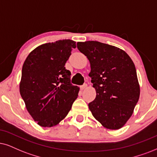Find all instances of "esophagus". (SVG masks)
Wrapping results in <instances>:
<instances>
[{"mask_svg":"<svg viewBox=\"0 0 157 157\" xmlns=\"http://www.w3.org/2000/svg\"><path fill=\"white\" fill-rule=\"evenodd\" d=\"M87 86H88V85H87V84H84V85H81L80 86V89L81 90H84V89H85L87 88Z\"/></svg>","mask_w":157,"mask_h":157,"instance_id":"1","label":"esophagus"}]
</instances>
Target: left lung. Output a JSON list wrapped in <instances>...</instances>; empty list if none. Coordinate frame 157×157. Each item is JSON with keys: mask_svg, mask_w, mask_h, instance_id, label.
I'll list each match as a JSON object with an SVG mask.
<instances>
[{"mask_svg": "<svg viewBox=\"0 0 157 157\" xmlns=\"http://www.w3.org/2000/svg\"><path fill=\"white\" fill-rule=\"evenodd\" d=\"M90 61L96 97L89 103L93 116L104 128L118 130L132 116L140 96L136 67L125 51L98 41L77 43Z\"/></svg>", "mask_w": 157, "mask_h": 157, "instance_id": "8db88e82", "label": "left lung"}]
</instances>
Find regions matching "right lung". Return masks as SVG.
<instances>
[{
  "instance_id": "right-lung-1",
  "label": "right lung",
  "mask_w": 157,
  "mask_h": 157,
  "mask_svg": "<svg viewBox=\"0 0 157 157\" xmlns=\"http://www.w3.org/2000/svg\"><path fill=\"white\" fill-rule=\"evenodd\" d=\"M76 42L62 40L39 45L27 57L19 91L26 108L41 127L56 125L68 114L80 88L70 82L65 64Z\"/></svg>"
}]
</instances>
